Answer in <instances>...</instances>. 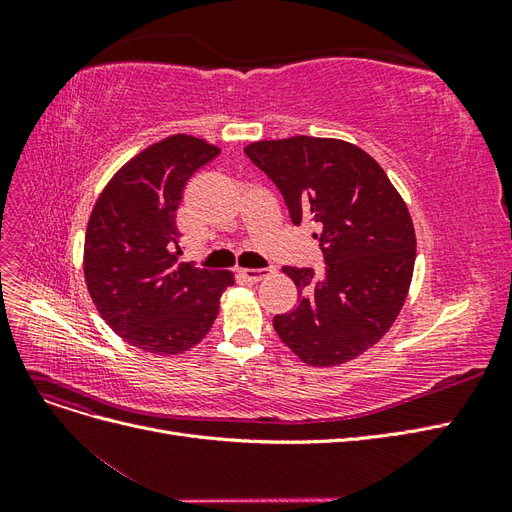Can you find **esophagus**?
Instances as JSON below:
<instances>
[{
  "label": "esophagus",
  "instance_id": "1",
  "mask_svg": "<svg viewBox=\"0 0 512 512\" xmlns=\"http://www.w3.org/2000/svg\"><path fill=\"white\" fill-rule=\"evenodd\" d=\"M271 273V269H241V277L247 284H258L262 280H267Z\"/></svg>",
  "mask_w": 512,
  "mask_h": 512
}]
</instances>
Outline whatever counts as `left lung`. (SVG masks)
<instances>
[{
    "label": "left lung",
    "mask_w": 512,
    "mask_h": 512,
    "mask_svg": "<svg viewBox=\"0 0 512 512\" xmlns=\"http://www.w3.org/2000/svg\"><path fill=\"white\" fill-rule=\"evenodd\" d=\"M282 192L294 226L309 224L320 273L284 267L299 299L273 318L282 342L312 367L376 346L406 303L416 235L406 200L367 151L339 138L290 136L245 149Z\"/></svg>",
    "instance_id": "8db88e82"
}]
</instances>
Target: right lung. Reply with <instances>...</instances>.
I'll use <instances>...</instances> for the list:
<instances>
[{"label":"right lung","mask_w":512,"mask_h":512,"mask_svg":"<svg viewBox=\"0 0 512 512\" xmlns=\"http://www.w3.org/2000/svg\"><path fill=\"white\" fill-rule=\"evenodd\" d=\"M218 145L173 134L123 164L91 209L83 273L98 314L123 342L158 356L188 352L235 284L230 271L177 265V209L196 170Z\"/></svg>","instance_id":"right-lung-1"}]
</instances>
